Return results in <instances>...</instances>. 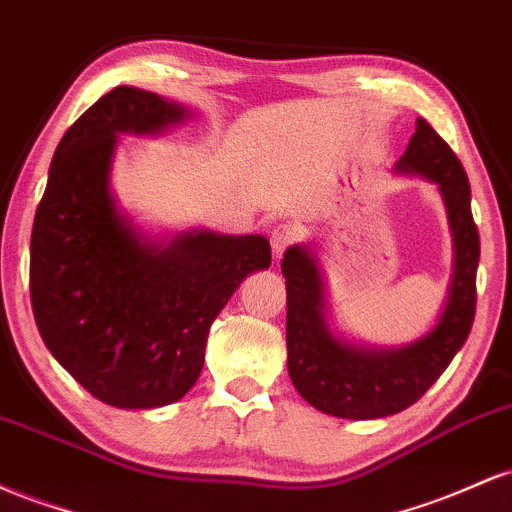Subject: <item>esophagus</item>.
I'll return each mask as SVG.
<instances>
[{
  "mask_svg": "<svg viewBox=\"0 0 512 512\" xmlns=\"http://www.w3.org/2000/svg\"><path fill=\"white\" fill-rule=\"evenodd\" d=\"M296 236H298L296 228L289 226V223H281V226L274 228V231H272V252H274L276 260H279V257L284 255V252L289 250L293 243H296Z\"/></svg>",
  "mask_w": 512,
  "mask_h": 512,
  "instance_id": "obj_1",
  "label": "esophagus"
}]
</instances>
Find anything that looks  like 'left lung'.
<instances>
[{
	"label": "left lung",
	"instance_id": "left-lung-1",
	"mask_svg": "<svg viewBox=\"0 0 512 512\" xmlns=\"http://www.w3.org/2000/svg\"><path fill=\"white\" fill-rule=\"evenodd\" d=\"M397 173L438 187L452 233V279L436 325L404 346H366L334 334L320 262L310 245L284 252L286 349L291 383L305 402L339 419H383L411 407L467 342L477 308L479 231L460 158L424 117L399 158Z\"/></svg>",
	"mask_w": 512,
	"mask_h": 512
}]
</instances>
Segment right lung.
I'll return each instance as SVG.
<instances>
[{
    "label": "right lung",
    "instance_id": "right-lung-1",
    "mask_svg": "<svg viewBox=\"0 0 512 512\" xmlns=\"http://www.w3.org/2000/svg\"><path fill=\"white\" fill-rule=\"evenodd\" d=\"M190 115L151 91L113 88L64 132L35 211V325L76 383L117 409L185 397L211 322L245 276L272 264L264 236L192 228L151 238L117 204V134L154 137Z\"/></svg>",
    "mask_w": 512,
    "mask_h": 512
}]
</instances>
